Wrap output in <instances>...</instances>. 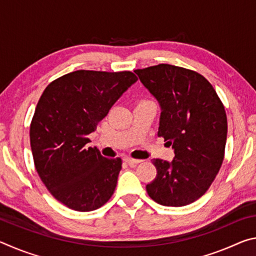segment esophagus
<instances>
[{
    "mask_svg": "<svg viewBox=\"0 0 256 256\" xmlns=\"http://www.w3.org/2000/svg\"><path fill=\"white\" fill-rule=\"evenodd\" d=\"M124 162L128 164H140L142 160L140 159H133V158H130V157H125L124 158Z\"/></svg>",
    "mask_w": 256,
    "mask_h": 256,
    "instance_id": "esophagus-1",
    "label": "esophagus"
}]
</instances>
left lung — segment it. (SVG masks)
Listing matches in <instances>:
<instances>
[{"label": "left lung", "instance_id": "obj_1", "mask_svg": "<svg viewBox=\"0 0 256 256\" xmlns=\"http://www.w3.org/2000/svg\"><path fill=\"white\" fill-rule=\"evenodd\" d=\"M134 72L162 107L158 136L175 152L172 162L152 160L157 175L146 192L162 206H188L209 190L222 164L224 104L210 82L188 68L158 64Z\"/></svg>", "mask_w": 256, "mask_h": 256}]
</instances>
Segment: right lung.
Segmentation results:
<instances>
[{"label": "right lung", "mask_w": 256, "mask_h": 256, "mask_svg": "<svg viewBox=\"0 0 256 256\" xmlns=\"http://www.w3.org/2000/svg\"><path fill=\"white\" fill-rule=\"evenodd\" d=\"M136 80L131 71L78 70L50 82L38 100L29 133L34 167L70 209L96 210L114 193L122 159L102 157L88 136Z\"/></svg>", "instance_id": "obj_1"}]
</instances>
